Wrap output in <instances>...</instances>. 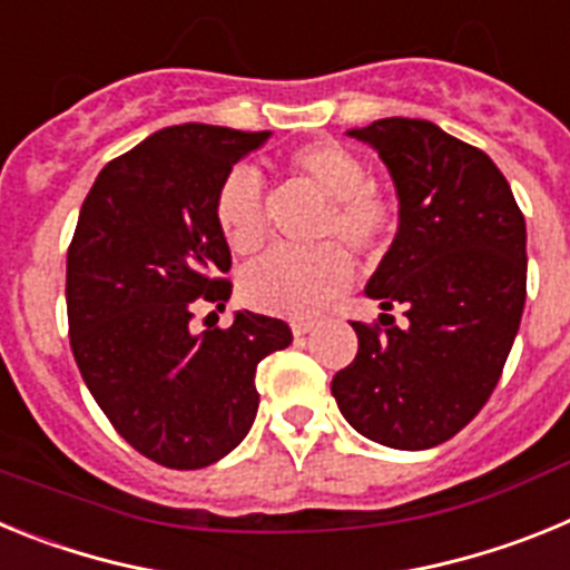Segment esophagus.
I'll return each mask as SVG.
<instances>
[{"instance_id": "1", "label": "esophagus", "mask_w": 570, "mask_h": 570, "mask_svg": "<svg viewBox=\"0 0 570 570\" xmlns=\"http://www.w3.org/2000/svg\"><path fill=\"white\" fill-rule=\"evenodd\" d=\"M291 331H294V336H305L314 331V322L311 320H294L291 322Z\"/></svg>"}]
</instances>
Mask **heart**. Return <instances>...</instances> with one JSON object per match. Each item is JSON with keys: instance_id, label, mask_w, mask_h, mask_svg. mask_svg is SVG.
<instances>
[{"instance_id": "obj_1", "label": "heart", "mask_w": 570, "mask_h": 570, "mask_svg": "<svg viewBox=\"0 0 570 570\" xmlns=\"http://www.w3.org/2000/svg\"><path fill=\"white\" fill-rule=\"evenodd\" d=\"M288 170L328 199L316 236L334 242L314 250H271L245 268L239 291L242 299L262 314L311 316L354 279V262L340 242L360 256L382 254L394 234L396 208L376 185L367 183L360 156L331 139L291 150ZM216 223L236 254L262 248L268 223L265 190L254 170L234 168L225 176L216 190Z\"/></svg>"}]
</instances>
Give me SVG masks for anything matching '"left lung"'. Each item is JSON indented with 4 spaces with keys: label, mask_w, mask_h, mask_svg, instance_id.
<instances>
[{
    "label": "left lung",
    "mask_w": 570,
    "mask_h": 570,
    "mask_svg": "<svg viewBox=\"0 0 570 570\" xmlns=\"http://www.w3.org/2000/svg\"><path fill=\"white\" fill-rule=\"evenodd\" d=\"M347 136L394 179L400 230L365 294L380 325L351 322L354 362L331 382L367 440L425 451L460 434L500 382L525 308V216L491 156L428 119H376ZM402 307L409 325H393Z\"/></svg>",
    "instance_id": "1"
}]
</instances>
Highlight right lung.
Segmentation results:
<instances>
[{"label": "right lung", "instance_id": "1", "mask_svg": "<svg viewBox=\"0 0 570 570\" xmlns=\"http://www.w3.org/2000/svg\"><path fill=\"white\" fill-rule=\"evenodd\" d=\"M271 130L185 122L99 170L68 248L70 351L125 442L176 471L214 465L250 431L256 365L291 345L274 316L236 311L196 334L194 302L225 311L230 248L216 190Z\"/></svg>", "mask_w": 570, "mask_h": 570}]
</instances>
